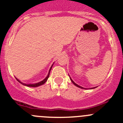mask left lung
<instances>
[{"mask_svg":"<svg viewBox=\"0 0 123 123\" xmlns=\"http://www.w3.org/2000/svg\"><path fill=\"white\" fill-rule=\"evenodd\" d=\"M69 78H70V77H69ZM70 80H71V81H72V83H73V84H74V85H75V86H77V87H79V88H81V89H85V88H83V87H81V86H79V85H77V84H76V83H74V81H73V80H72V79H71V78H70ZM94 88H96V87H93V88H92V89H94Z\"/></svg>","mask_w":123,"mask_h":123,"instance_id":"8db88e82","label":"left lung"}]
</instances>
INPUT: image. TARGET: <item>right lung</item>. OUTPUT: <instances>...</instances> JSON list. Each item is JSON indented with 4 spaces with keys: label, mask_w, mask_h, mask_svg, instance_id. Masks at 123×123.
<instances>
[{
    "label": "right lung",
    "mask_w": 123,
    "mask_h": 123,
    "mask_svg": "<svg viewBox=\"0 0 123 123\" xmlns=\"http://www.w3.org/2000/svg\"><path fill=\"white\" fill-rule=\"evenodd\" d=\"M52 66H53V65H52V67H50V69H49V73H48V75H47L45 79H44V80H43V81H40V82L37 83H35V84H25V83H23L21 82V81H19V80H18V79H17V78H16V79H17V81H19V82L21 84H22V85H24V86H28V87H38V86H41V85H43V84L45 83L46 82V81H47V80H48V78H49V74H50V70H51L52 67Z\"/></svg>",
    "instance_id": "right-lung-1"
}]
</instances>
